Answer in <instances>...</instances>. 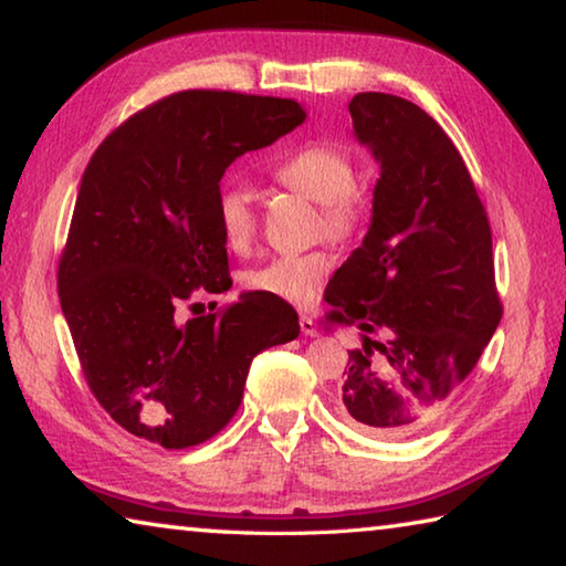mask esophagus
I'll list each match as a JSON object with an SVG mask.
<instances>
[{
  "label": "esophagus",
  "mask_w": 566,
  "mask_h": 566,
  "mask_svg": "<svg viewBox=\"0 0 566 566\" xmlns=\"http://www.w3.org/2000/svg\"><path fill=\"white\" fill-rule=\"evenodd\" d=\"M300 329H302L304 337H317V334H319V327H317V322H314L312 314H302Z\"/></svg>",
  "instance_id": "34e87169"
}]
</instances>
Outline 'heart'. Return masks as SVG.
<instances>
[{
  "label": "heart",
  "mask_w": 566,
  "mask_h": 566,
  "mask_svg": "<svg viewBox=\"0 0 566 566\" xmlns=\"http://www.w3.org/2000/svg\"><path fill=\"white\" fill-rule=\"evenodd\" d=\"M276 185L319 202V229L332 239L347 242L367 222V197L354 187V161L347 151L324 142H310L272 169ZM217 224L224 244L244 254L256 242L260 217L252 195L244 187H224L214 205ZM332 270L327 249L276 254L244 274L249 292H260L274 300L306 306L317 300L322 284Z\"/></svg>",
  "instance_id": "obj_1"
}]
</instances>
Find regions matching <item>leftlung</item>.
Here are the masks:
<instances>
[{
	"label": "left lung",
	"mask_w": 566,
	"mask_h": 566,
	"mask_svg": "<svg viewBox=\"0 0 566 566\" xmlns=\"http://www.w3.org/2000/svg\"><path fill=\"white\" fill-rule=\"evenodd\" d=\"M349 114L381 177L369 232L324 292L329 322L364 339L339 407L364 432L409 437L457 397L502 319L492 227L462 155L424 109L361 92Z\"/></svg>",
	"instance_id": "8db88e82"
}]
</instances>
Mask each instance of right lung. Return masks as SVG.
I'll use <instances>...</instances> for the list:
<instances>
[{
	"instance_id": "obj_1",
	"label": "right lung",
	"mask_w": 566,
	"mask_h": 566,
	"mask_svg": "<svg viewBox=\"0 0 566 566\" xmlns=\"http://www.w3.org/2000/svg\"><path fill=\"white\" fill-rule=\"evenodd\" d=\"M302 122L294 99L187 90L132 114L84 169L56 286L92 395L134 437L212 439L256 354L300 334L292 306L260 292L180 310L232 286L214 214L227 167Z\"/></svg>"
}]
</instances>
